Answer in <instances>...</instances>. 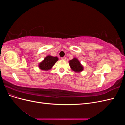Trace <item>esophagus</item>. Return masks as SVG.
I'll return each mask as SVG.
<instances>
[{"label": "esophagus", "mask_w": 125, "mask_h": 125, "mask_svg": "<svg viewBox=\"0 0 125 125\" xmlns=\"http://www.w3.org/2000/svg\"><path fill=\"white\" fill-rule=\"evenodd\" d=\"M61 59L63 60H65L66 59V57H62Z\"/></svg>", "instance_id": "1"}]
</instances>
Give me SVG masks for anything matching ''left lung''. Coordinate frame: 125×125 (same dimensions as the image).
<instances>
[{
    "mask_svg": "<svg viewBox=\"0 0 125 125\" xmlns=\"http://www.w3.org/2000/svg\"><path fill=\"white\" fill-rule=\"evenodd\" d=\"M69 65L72 70L77 73L82 71L83 70V67L81 65L80 62L79 61L78 59L75 58L70 60Z\"/></svg>",
    "mask_w": 125,
    "mask_h": 125,
    "instance_id": "obj_1",
    "label": "left lung"
}]
</instances>
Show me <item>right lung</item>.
<instances>
[{
	"mask_svg": "<svg viewBox=\"0 0 125 125\" xmlns=\"http://www.w3.org/2000/svg\"><path fill=\"white\" fill-rule=\"evenodd\" d=\"M58 58L57 57H53L50 55L46 56L39 64V68L43 70H48L51 69L55 63L58 61Z\"/></svg>",
	"mask_w": 125,
	"mask_h": 125,
	"instance_id": "obj_1",
	"label": "right lung"
}]
</instances>
